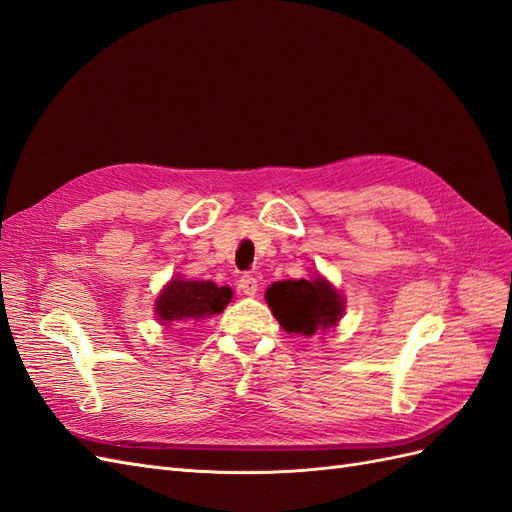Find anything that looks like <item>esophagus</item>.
<instances>
[{
    "label": "esophagus",
    "mask_w": 512,
    "mask_h": 512,
    "mask_svg": "<svg viewBox=\"0 0 512 512\" xmlns=\"http://www.w3.org/2000/svg\"><path fill=\"white\" fill-rule=\"evenodd\" d=\"M240 290H242L246 296H255V294H257L259 283H257V279L253 277V274H242V277H240Z\"/></svg>",
    "instance_id": "1"
}]
</instances>
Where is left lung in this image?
I'll use <instances>...</instances> for the list:
<instances>
[{
  "instance_id": "left-lung-1",
  "label": "left lung",
  "mask_w": 512,
  "mask_h": 512,
  "mask_svg": "<svg viewBox=\"0 0 512 512\" xmlns=\"http://www.w3.org/2000/svg\"><path fill=\"white\" fill-rule=\"evenodd\" d=\"M266 300L274 318L287 333L311 337L326 331L342 316L344 305L333 285L324 279L281 281L268 287Z\"/></svg>"
}]
</instances>
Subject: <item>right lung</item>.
<instances>
[{
    "label": "right lung",
    "mask_w": 512,
    "mask_h": 512,
    "mask_svg": "<svg viewBox=\"0 0 512 512\" xmlns=\"http://www.w3.org/2000/svg\"><path fill=\"white\" fill-rule=\"evenodd\" d=\"M231 287L212 281H170L157 298L155 313L164 324L177 320H199L220 313L231 303Z\"/></svg>",
    "instance_id": "1"
}]
</instances>
